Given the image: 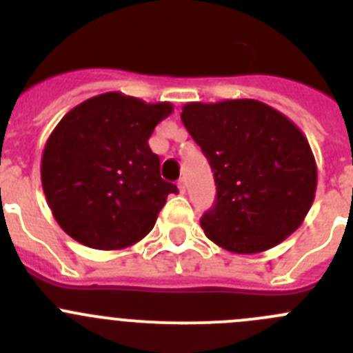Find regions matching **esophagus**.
<instances>
[{
    "label": "esophagus",
    "instance_id": "34e87169",
    "mask_svg": "<svg viewBox=\"0 0 353 353\" xmlns=\"http://www.w3.org/2000/svg\"><path fill=\"white\" fill-rule=\"evenodd\" d=\"M177 188H179L181 194L186 193V181H184V179H179V183H177Z\"/></svg>",
    "mask_w": 353,
    "mask_h": 353
}]
</instances>
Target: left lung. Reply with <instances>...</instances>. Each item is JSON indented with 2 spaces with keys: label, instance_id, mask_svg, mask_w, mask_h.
<instances>
[{
  "label": "left lung",
  "instance_id": "1",
  "mask_svg": "<svg viewBox=\"0 0 353 353\" xmlns=\"http://www.w3.org/2000/svg\"><path fill=\"white\" fill-rule=\"evenodd\" d=\"M181 119L208 159L216 199L201 229L237 254L266 251L299 229L314 201L318 169L302 131L252 99L190 102Z\"/></svg>",
  "mask_w": 353,
  "mask_h": 353
}]
</instances>
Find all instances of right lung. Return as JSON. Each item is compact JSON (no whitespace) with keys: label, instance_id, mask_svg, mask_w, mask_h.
I'll return each mask as SVG.
<instances>
[{"label":"right lung","instance_id":"obj_1","mask_svg":"<svg viewBox=\"0 0 353 353\" xmlns=\"http://www.w3.org/2000/svg\"><path fill=\"white\" fill-rule=\"evenodd\" d=\"M169 102L119 92L81 102L59 121L42 154L41 179L56 222L80 244L124 249L143 239L177 186L160 177L148 147Z\"/></svg>","mask_w":353,"mask_h":353}]
</instances>
